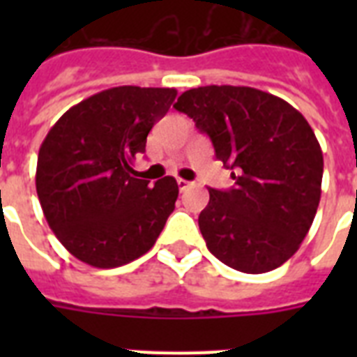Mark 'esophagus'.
<instances>
[{
    "mask_svg": "<svg viewBox=\"0 0 357 357\" xmlns=\"http://www.w3.org/2000/svg\"><path fill=\"white\" fill-rule=\"evenodd\" d=\"M178 187H179V190H187L189 187H192V181H187V179L179 178L178 179Z\"/></svg>",
    "mask_w": 357,
    "mask_h": 357,
    "instance_id": "obj_1",
    "label": "esophagus"
}]
</instances>
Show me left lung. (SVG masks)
<instances>
[{"label": "left lung", "mask_w": 357, "mask_h": 357, "mask_svg": "<svg viewBox=\"0 0 357 357\" xmlns=\"http://www.w3.org/2000/svg\"><path fill=\"white\" fill-rule=\"evenodd\" d=\"M174 107L196 122L235 187L209 189L198 217L206 244L235 271L261 274L300 248L321 202V144L285 100L252 86L209 85L183 92Z\"/></svg>", "instance_id": "left-lung-1"}]
</instances>
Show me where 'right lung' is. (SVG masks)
I'll return each instance as SVG.
<instances>
[{"mask_svg": "<svg viewBox=\"0 0 357 357\" xmlns=\"http://www.w3.org/2000/svg\"><path fill=\"white\" fill-rule=\"evenodd\" d=\"M176 89L114 86L70 107L38 150L36 195L50 228L86 265L114 268L155 244L176 207L172 176L133 178L131 162Z\"/></svg>", "mask_w": 357, "mask_h": 357, "instance_id": "obj_1", "label": "right lung"}]
</instances>
